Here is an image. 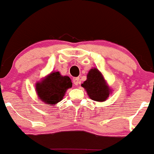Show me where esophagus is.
Here are the masks:
<instances>
[{"mask_svg":"<svg viewBox=\"0 0 154 154\" xmlns=\"http://www.w3.org/2000/svg\"><path fill=\"white\" fill-rule=\"evenodd\" d=\"M79 82H80V78L79 77H74V78H73V83L74 85H77Z\"/></svg>","mask_w":154,"mask_h":154,"instance_id":"34e87169","label":"esophagus"}]
</instances>
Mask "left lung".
Returning <instances> with one entry per match:
<instances>
[{"instance_id":"8db88e82","label":"left lung","mask_w":154,"mask_h":154,"mask_svg":"<svg viewBox=\"0 0 154 154\" xmlns=\"http://www.w3.org/2000/svg\"><path fill=\"white\" fill-rule=\"evenodd\" d=\"M81 86L85 88L89 98L96 102H105L112 94L102 73L96 67L89 70L87 79Z\"/></svg>"}]
</instances>
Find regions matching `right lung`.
Segmentation results:
<instances>
[{
  "instance_id": "add662e5",
  "label": "right lung",
  "mask_w": 154,
  "mask_h": 154,
  "mask_svg": "<svg viewBox=\"0 0 154 154\" xmlns=\"http://www.w3.org/2000/svg\"><path fill=\"white\" fill-rule=\"evenodd\" d=\"M72 87L68 76H63L59 72H52L36 82L35 88L39 101L48 106H55L63 99L66 92Z\"/></svg>"
}]
</instances>
